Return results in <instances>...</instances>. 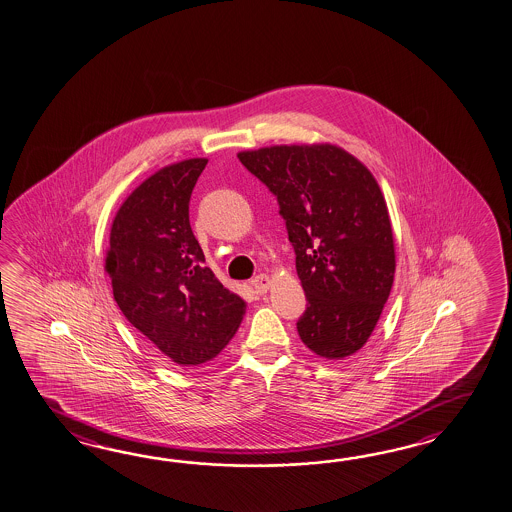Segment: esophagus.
I'll list each match as a JSON object with an SVG mask.
<instances>
[{
	"instance_id": "obj_1",
	"label": "esophagus",
	"mask_w": 512,
	"mask_h": 512,
	"mask_svg": "<svg viewBox=\"0 0 512 512\" xmlns=\"http://www.w3.org/2000/svg\"><path fill=\"white\" fill-rule=\"evenodd\" d=\"M251 285H253L257 294H266L268 288L272 285V279L266 274L257 275V277L251 281Z\"/></svg>"
}]
</instances>
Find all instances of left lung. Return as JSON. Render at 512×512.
Instances as JSON below:
<instances>
[{
    "label": "left lung",
    "instance_id": "1",
    "mask_svg": "<svg viewBox=\"0 0 512 512\" xmlns=\"http://www.w3.org/2000/svg\"><path fill=\"white\" fill-rule=\"evenodd\" d=\"M240 163L277 196L307 296L301 342L329 361L357 353L387 303L396 248L387 201L372 172L335 144L240 151Z\"/></svg>",
    "mask_w": 512,
    "mask_h": 512
}]
</instances>
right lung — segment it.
I'll list each match as a JSON object with an SVG mask.
<instances>
[{"label":"right lung","instance_id":"add662e5","mask_svg":"<svg viewBox=\"0 0 512 512\" xmlns=\"http://www.w3.org/2000/svg\"><path fill=\"white\" fill-rule=\"evenodd\" d=\"M207 159L168 164L120 205L105 272L127 322L179 366L214 359L235 337L246 301L207 268L188 201Z\"/></svg>","mask_w":512,"mask_h":512}]
</instances>
